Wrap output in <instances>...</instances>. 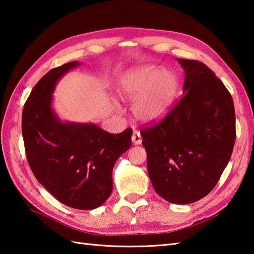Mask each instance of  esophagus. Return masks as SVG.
Here are the masks:
<instances>
[{"label": "esophagus", "mask_w": 254, "mask_h": 254, "mask_svg": "<svg viewBox=\"0 0 254 254\" xmlns=\"http://www.w3.org/2000/svg\"><path fill=\"white\" fill-rule=\"evenodd\" d=\"M132 142L133 144L135 145H139L142 143V136H141V133L138 131H134L133 132V135H132Z\"/></svg>", "instance_id": "1"}]
</instances>
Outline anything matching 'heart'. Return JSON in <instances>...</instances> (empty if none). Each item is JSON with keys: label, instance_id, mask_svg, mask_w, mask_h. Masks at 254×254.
Segmentation results:
<instances>
[{"label": "heart", "instance_id": "heart-1", "mask_svg": "<svg viewBox=\"0 0 254 254\" xmlns=\"http://www.w3.org/2000/svg\"><path fill=\"white\" fill-rule=\"evenodd\" d=\"M178 79L174 72L157 65L132 68L120 80L123 99H135L132 105L134 116L139 121L156 122L164 118L174 104Z\"/></svg>", "mask_w": 254, "mask_h": 254}]
</instances>
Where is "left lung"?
<instances>
[{"mask_svg": "<svg viewBox=\"0 0 254 254\" xmlns=\"http://www.w3.org/2000/svg\"><path fill=\"white\" fill-rule=\"evenodd\" d=\"M186 72L183 95L163 121L143 128L148 176L174 204L206 196L227 166L236 141L231 95L204 63L177 59Z\"/></svg>", "mask_w": 254, "mask_h": 254, "instance_id": "left-lung-1", "label": "left lung"}]
</instances>
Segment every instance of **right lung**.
<instances>
[{
    "instance_id": "obj_1",
    "label": "right lung",
    "mask_w": 254,
    "mask_h": 254,
    "mask_svg": "<svg viewBox=\"0 0 254 254\" xmlns=\"http://www.w3.org/2000/svg\"><path fill=\"white\" fill-rule=\"evenodd\" d=\"M79 62L52 68L25 102L21 131L38 182L66 206L94 209L112 192V169L131 146L132 128L110 134L94 123L63 122L52 109L57 83Z\"/></svg>"
}]
</instances>
